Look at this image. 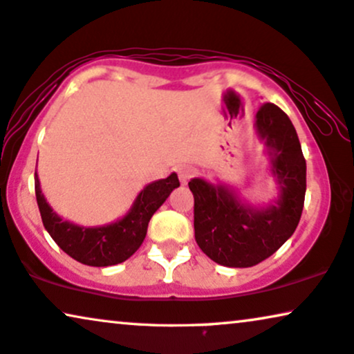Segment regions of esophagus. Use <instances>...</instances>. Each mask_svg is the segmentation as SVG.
<instances>
[{
  "label": "esophagus",
  "instance_id": "34e87169",
  "mask_svg": "<svg viewBox=\"0 0 354 354\" xmlns=\"http://www.w3.org/2000/svg\"><path fill=\"white\" fill-rule=\"evenodd\" d=\"M192 176H194V168H191V167H181L180 168V180H181L183 185H186V183L189 181Z\"/></svg>",
  "mask_w": 354,
  "mask_h": 354
}]
</instances>
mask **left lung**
<instances>
[{
    "instance_id": "obj_1",
    "label": "left lung",
    "mask_w": 354,
    "mask_h": 354,
    "mask_svg": "<svg viewBox=\"0 0 354 354\" xmlns=\"http://www.w3.org/2000/svg\"><path fill=\"white\" fill-rule=\"evenodd\" d=\"M256 128L272 157L280 196L267 209L243 205L232 191L201 178L189 181L199 248L226 267H252L279 251L295 233L304 207L306 160L293 122L273 103H263Z\"/></svg>"
}]
</instances>
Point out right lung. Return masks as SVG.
<instances>
[{"label": "right lung", "mask_w": 354, "mask_h": 354, "mask_svg": "<svg viewBox=\"0 0 354 354\" xmlns=\"http://www.w3.org/2000/svg\"><path fill=\"white\" fill-rule=\"evenodd\" d=\"M178 186V174L171 173L167 180H158L145 186L124 218L111 225L87 228L61 220L51 210L41 194L40 181L35 171L37 204L46 232L68 256L92 267L116 266L133 256L147 234L152 215Z\"/></svg>", "instance_id": "right-lung-1"}]
</instances>
